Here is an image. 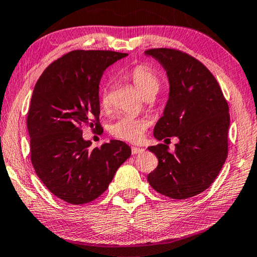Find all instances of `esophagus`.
<instances>
[{
	"mask_svg": "<svg viewBox=\"0 0 257 257\" xmlns=\"http://www.w3.org/2000/svg\"><path fill=\"white\" fill-rule=\"evenodd\" d=\"M144 152V149L142 148H136V146H133L132 148V153L133 154H140V153H143Z\"/></svg>",
	"mask_w": 257,
	"mask_h": 257,
	"instance_id": "obj_1",
	"label": "esophagus"
}]
</instances>
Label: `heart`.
<instances>
[{
	"label": "heart",
	"instance_id": "1",
	"mask_svg": "<svg viewBox=\"0 0 257 257\" xmlns=\"http://www.w3.org/2000/svg\"><path fill=\"white\" fill-rule=\"evenodd\" d=\"M127 77L135 85V88L141 92L144 98L154 97L160 90V80L158 75L150 67L145 65H137L127 73ZM109 105L108 96L106 90L101 91L100 95V106L106 109ZM146 127V122L140 119H135L133 116L122 115L114 120L109 125V133L112 136L119 140L136 143L143 137Z\"/></svg>",
	"mask_w": 257,
	"mask_h": 257
}]
</instances>
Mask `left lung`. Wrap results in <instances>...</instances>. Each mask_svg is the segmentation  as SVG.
Wrapping results in <instances>:
<instances>
[{
    "mask_svg": "<svg viewBox=\"0 0 257 257\" xmlns=\"http://www.w3.org/2000/svg\"><path fill=\"white\" fill-rule=\"evenodd\" d=\"M145 55L162 65L169 80V98L154 137L180 140L173 153L165 144L150 146L159 164L148 181L166 197H194L213 184L226 160L229 105L214 75L194 57L167 48Z\"/></svg>",
    "mask_w": 257,
    "mask_h": 257,
    "instance_id": "8db88e82",
    "label": "left lung"
}]
</instances>
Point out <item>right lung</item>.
<instances>
[{"instance_id": "obj_1", "label": "right lung", "mask_w": 257, "mask_h": 257, "mask_svg": "<svg viewBox=\"0 0 257 257\" xmlns=\"http://www.w3.org/2000/svg\"><path fill=\"white\" fill-rule=\"evenodd\" d=\"M128 54L74 50L51 63L36 82L27 116L31 160L52 194L71 205L90 202L106 191L132 154L112 140L89 150L81 127L99 123V82L104 71Z\"/></svg>"}]
</instances>
